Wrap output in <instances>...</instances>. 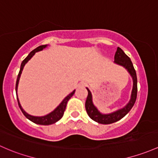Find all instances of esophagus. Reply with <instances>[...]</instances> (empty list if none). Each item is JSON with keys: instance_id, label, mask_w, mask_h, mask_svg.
I'll return each mask as SVG.
<instances>
[{"instance_id": "esophagus-1", "label": "esophagus", "mask_w": 158, "mask_h": 158, "mask_svg": "<svg viewBox=\"0 0 158 158\" xmlns=\"http://www.w3.org/2000/svg\"><path fill=\"white\" fill-rule=\"evenodd\" d=\"M86 82H81L80 83H79V85H81V86H85L86 85Z\"/></svg>"}]
</instances>
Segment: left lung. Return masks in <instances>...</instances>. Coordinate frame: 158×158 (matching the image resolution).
Instances as JSON below:
<instances>
[{
  "mask_svg": "<svg viewBox=\"0 0 158 158\" xmlns=\"http://www.w3.org/2000/svg\"><path fill=\"white\" fill-rule=\"evenodd\" d=\"M114 64L125 68L132 77V89L131 92L130 99H129V102L126 104V106H124L121 109L110 113V114H102L93 103L92 92L88 88H86L88 90V97L85 101L86 111H87V114L89 117L98 123L110 124L122 119L133 107L136 100V97H137V76H136V73L134 69L133 64H132L130 58L128 57L123 52V51L119 47L117 48L115 56H114Z\"/></svg>",
  "mask_w": 158,
  "mask_h": 158,
  "instance_id": "obj_1",
  "label": "left lung"
}]
</instances>
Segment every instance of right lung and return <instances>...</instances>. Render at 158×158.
<instances>
[{
    "label": "right lung",
    "instance_id": "add662e5",
    "mask_svg": "<svg viewBox=\"0 0 158 158\" xmlns=\"http://www.w3.org/2000/svg\"><path fill=\"white\" fill-rule=\"evenodd\" d=\"M47 47H48V44H45V45H41V46H39V47L36 48L35 49H34L32 51H31V52L29 53V55H28L27 57L23 60L22 64H21L20 70H19V74H18L17 79H16V97H17L18 104H19V108H20L21 110H22L23 114H24L25 117H26V118L29 119V120L31 121V122H33L34 123L39 124V125H44V126L51 125V124L55 123H57L58 120H60V119L62 118V117L64 116V111H65L66 104H67L68 101L70 99V98L73 95L74 93H75V91H76V90H73L72 92L70 93V94H69L67 96H66V97L64 98V99L61 101L60 104L59 105H58L57 107L54 110L51 111V113H49V114H47V115L41 116V117H36V116L30 115V114H29L28 113H26V111L23 110L22 106H21L20 103H19V98H18V95H17L18 85H19V79H20L21 74H22V72H23V68H24L25 65L27 64L28 61H29V60H30L31 58L35 55V54L36 52H39V51H42L43 49H44L45 48H47Z\"/></svg>",
    "mask_w": 158,
    "mask_h": 158
}]
</instances>
